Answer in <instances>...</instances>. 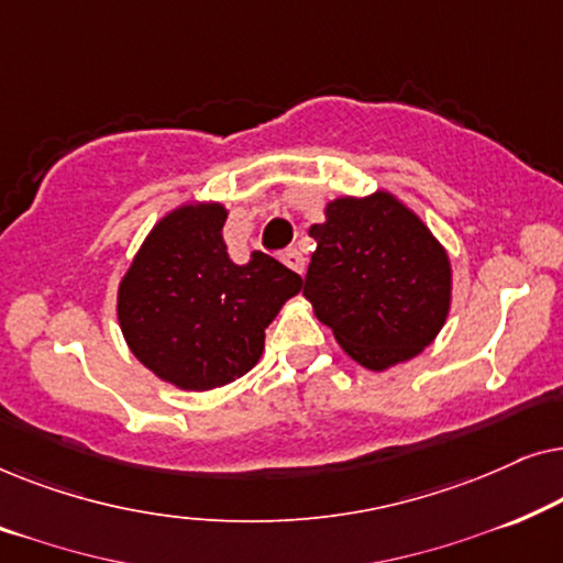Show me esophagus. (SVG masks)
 I'll list each match as a JSON object with an SVG mask.
<instances>
[{"instance_id": "esophagus-1", "label": "esophagus", "mask_w": 563, "mask_h": 563, "mask_svg": "<svg viewBox=\"0 0 563 563\" xmlns=\"http://www.w3.org/2000/svg\"><path fill=\"white\" fill-rule=\"evenodd\" d=\"M282 261H284V264H287V266L291 268V272H297L299 276L305 274V256H302V253H299L297 249H289V251H284Z\"/></svg>"}]
</instances>
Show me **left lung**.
<instances>
[{
    "label": "left lung",
    "instance_id": "8db88e82",
    "mask_svg": "<svg viewBox=\"0 0 563 563\" xmlns=\"http://www.w3.org/2000/svg\"><path fill=\"white\" fill-rule=\"evenodd\" d=\"M318 241L302 295L361 366L402 364L433 343L451 307V264L418 214L387 191L341 197Z\"/></svg>",
    "mask_w": 563,
    "mask_h": 563
}]
</instances>
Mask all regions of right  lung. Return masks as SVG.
<instances>
[{"instance_id": "1", "label": "right lung", "mask_w": 563, "mask_h": 563, "mask_svg": "<svg viewBox=\"0 0 563 563\" xmlns=\"http://www.w3.org/2000/svg\"><path fill=\"white\" fill-rule=\"evenodd\" d=\"M222 205H184L137 251L118 291L122 335L143 366L179 389L207 391L251 372L264 330L302 289V276L266 253L230 261Z\"/></svg>"}]
</instances>
